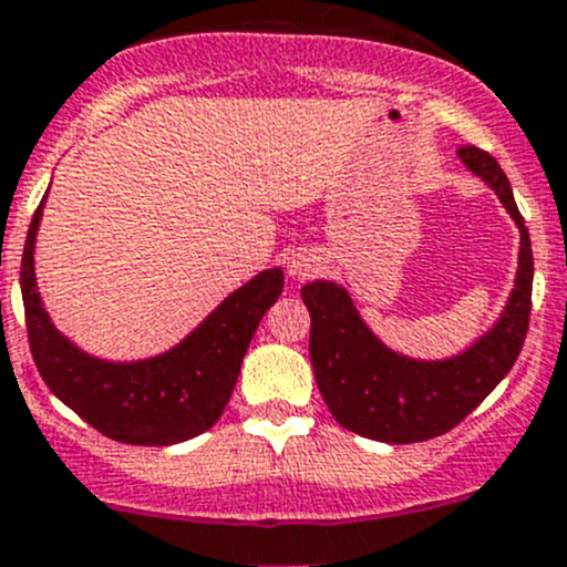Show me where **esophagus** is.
I'll return each instance as SVG.
<instances>
[{
    "mask_svg": "<svg viewBox=\"0 0 567 567\" xmlns=\"http://www.w3.org/2000/svg\"><path fill=\"white\" fill-rule=\"evenodd\" d=\"M318 268H321V257L312 255V251H296L288 262V274L293 279L312 277V274H318Z\"/></svg>",
    "mask_w": 567,
    "mask_h": 567,
    "instance_id": "1",
    "label": "esophagus"
}]
</instances>
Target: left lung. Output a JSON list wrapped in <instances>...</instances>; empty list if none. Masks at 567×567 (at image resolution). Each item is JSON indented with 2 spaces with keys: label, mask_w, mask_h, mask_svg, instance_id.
<instances>
[{
  "label": "left lung",
  "mask_w": 567,
  "mask_h": 567,
  "mask_svg": "<svg viewBox=\"0 0 567 567\" xmlns=\"http://www.w3.org/2000/svg\"><path fill=\"white\" fill-rule=\"evenodd\" d=\"M520 233L513 293L487 332L468 349L443 360L401 354L362 321L349 290L334 279H312L301 288L310 310V360L318 390L340 426L379 443H421L454 430L509 373L524 349L532 312V244L515 205L513 185L496 161L476 146L457 152Z\"/></svg>",
  "instance_id": "obj_1"
}]
</instances>
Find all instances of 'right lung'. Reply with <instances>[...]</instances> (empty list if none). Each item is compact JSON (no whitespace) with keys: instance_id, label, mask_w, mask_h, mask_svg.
Returning a JSON list of instances; mask_svg holds the SVG:
<instances>
[{"instance_id":"add662e5","label":"right lung","mask_w":567,"mask_h":567,"mask_svg":"<svg viewBox=\"0 0 567 567\" xmlns=\"http://www.w3.org/2000/svg\"><path fill=\"white\" fill-rule=\"evenodd\" d=\"M43 205L47 196L24 240L21 299L32 360L47 388L93 430L118 443L174 446L210 430L233 395L257 323L282 293V268H266L233 290L172 349L141 360H104L65 338L43 307L35 277Z\"/></svg>"}]
</instances>
